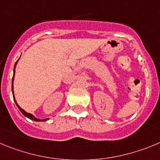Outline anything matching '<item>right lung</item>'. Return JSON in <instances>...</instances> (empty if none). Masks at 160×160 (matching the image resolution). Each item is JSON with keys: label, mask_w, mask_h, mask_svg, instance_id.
Returning <instances> with one entry per match:
<instances>
[{"label": "right lung", "mask_w": 160, "mask_h": 160, "mask_svg": "<svg viewBox=\"0 0 160 160\" xmlns=\"http://www.w3.org/2000/svg\"><path fill=\"white\" fill-rule=\"evenodd\" d=\"M19 59L17 60V62H16V64H15V65H14V69H13V77H12V91L13 99H14L15 102H16V106H17V107H18V108H19V110H20V112H21L22 114H23V115L25 116V117L28 118H29V119H31V120L35 121V122H46V121L49 120V118H48L42 119V120H41V119H38V118H35V116L33 115V114H30V113H28V112H26V111H25L24 110H23V109H22L21 107H19V106L18 105L17 102H16V98H15V95H14V91H13V81H14V76H15V72H16V70H15V69H16V65H17L18 62H19Z\"/></svg>", "instance_id": "right-lung-1"}]
</instances>
